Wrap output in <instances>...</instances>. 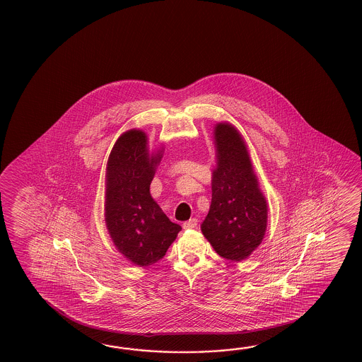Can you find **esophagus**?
<instances>
[{"mask_svg":"<svg viewBox=\"0 0 362 362\" xmlns=\"http://www.w3.org/2000/svg\"><path fill=\"white\" fill-rule=\"evenodd\" d=\"M197 225H198V220L197 218H190L189 221H185L182 223V228L184 229H194V228H197Z\"/></svg>","mask_w":362,"mask_h":362,"instance_id":"34e87169","label":"esophagus"}]
</instances>
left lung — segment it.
<instances>
[{"instance_id": "8db88e82", "label": "left lung", "mask_w": 362, "mask_h": 362, "mask_svg": "<svg viewBox=\"0 0 362 362\" xmlns=\"http://www.w3.org/2000/svg\"><path fill=\"white\" fill-rule=\"evenodd\" d=\"M217 168L212 177V200L202 231L216 252L240 262L262 243L268 207L255 177L245 141L230 124L215 129Z\"/></svg>"}]
</instances>
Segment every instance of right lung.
Returning a JSON list of instances; mask_svg holds the SVG:
<instances>
[{"mask_svg": "<svg viewBox=\"0 0 362 362\" xmlns=\"http://www.w3.org/2000/svg\"><path fill=\"white\" fill-rule=\"evenodd\" d=\"M160 153L148 155L144 132H125L107 163L105 216L110 237L122 254L139 267L163 259L181 226L156 204L150 184Z\"/></svg>", "mask_w": 362, "mask_h": 362, "instance_id": "obj_1", "label": "right lung"}]
</instances>
